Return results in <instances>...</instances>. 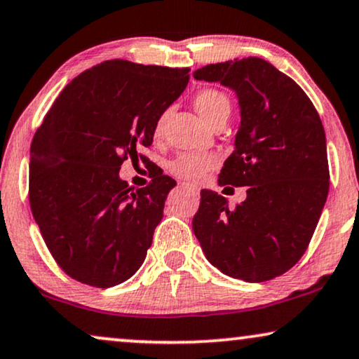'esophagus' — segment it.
Here are the masks:
<instances>
[{
    "instance_id": "1",
    "label": "esophagus",
    "mask_w": 359,
    "mask_h": 359,
    "mask_svg": "<svg viewBox=\"0 0 359 359\" xmlns=\"http://www.w3.org/2000/svg\"><path fill=\"white\" fill-rule=\"evenodd\" d=\"M180 186H181V188H183V189H188L189 193H193V194H198V193H199V189L196 188V186L189 184V183H183V184H180Z\"/></svg>"
}]
</instances>
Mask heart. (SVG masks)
Returning a JSON list of instances; mask_svg holds the SVG:
<instances>
[{
	"mask_svg": "<svg viewBox=\"0 0 359 359\" xmlns=\"http://www.w3.org/2000/svg\"><path fill=\"white\" fill-rule=\"evenodd\" d=\"M194 107L199 112L201 117L208 122V124H214L219 117L230 114V101L225 93L215 90V88H205L201 90L198 95L194 96ZM170 109L161 112L156 117L154 130V140L160 142L165 135L166 121H168ZM219 163V158L214 154H183L171 161L168 170L170 173L180 180L191 181V183H199L205 178V175L210 170H214Z\"/></svg>",
	"mask_w": 359,
	"mask_h": 359,
	"instance_id": "b5f03b06",
	"label": "heart"
}]
</instances>
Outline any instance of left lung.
<instances>
[{
	"label": "left lung",
	"instance_id": "1",
	"mask_svg": "<svg viewBox=\"0 0 359 359\" xmlns=\"http://www.w3.org/2000/svg\"><path fill=\"white\" fill-rule=\"evenodd\" d=\"M196 80L237 93L242 122L219 184L248 186L229 208L201 191L193 230L210 264L227 276L262 283L281 276L311 243L330 186L320 116L292 78L258 57L212 63Z\"/></svg>",
	"mask_w": 359,
	"mask_h": 359
}]
</instances>
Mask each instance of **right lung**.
Here are the masks:
<instances>
[{
  "label": "right lung",
  "mask_w": 359,
  "mask_h": 359,
  "mask_svg": "<svg viewBox=\"0 0 359 359\" xmlns=\"http://www.w3.org/2000/svg\"><path fill=\"white\" fill-rule=\"evenodd\" d=\"M188 81L189 68L107 60L73 78L43 117L31 144L29 204L70 278L111 287L142 266L176 181L155 168L132 189L119 170L126 160L151 163L140 150Z\"/></svg>",
  "instance_id": "add662e5"
}]
</instances>
